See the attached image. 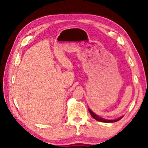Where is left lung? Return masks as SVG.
Wrapping results in <instances>:
<instances>
[{"mask_svg":"<svg viewBox=\"0 0 148 148\" xmlns=\"http://www.w3.org/2000/svg\"><path fill=\"white\" fill-rule=\"evenodd\" d=\"M89 110V112H90V114L92 115V116L94 118V119H96V120L100 121V122H102V123H114V122H116V121H118L120 120V119H122V117H121V118H119L116 119V120H106V119H104L102 118H100V117H99L98 115H96V114H94V112H92V110H90V109H88Z\"/></svg>","mask_w":148,"mask_h":148,"instance_id":"1","label":"left lung"}]
</instances>
